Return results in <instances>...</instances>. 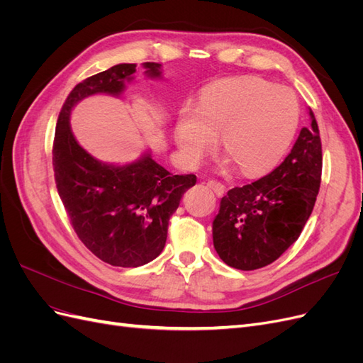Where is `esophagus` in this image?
<instances>
[{
	"label": "esophagus",
	"mask_w": 363,
	"mask_h": 363,
	"mask_svg": "<svg viewBox=\"0 0 363 363\" xmlns=\"http://www.w3.org/2000/svg\"><path fill=\"white\" fill-rule=\"evenodd\" d=\"M207 186H208V188H211V189H212L218 196H223V195L225 194V186H224L223 183L216 182V180L207 182Z\"/></svg>",
	"instance_id": "1"
}]
</instances>
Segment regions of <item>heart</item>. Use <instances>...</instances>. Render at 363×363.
<instances>
[{
  "label": "heart",
  "instance_id": "obj_1",
  "mask_svg": "<svg viewBox=\"0 0 363 363\" xmlns=\"http://www.w3.org/2000/svg\"><path fill=\"white\" fill-rule=\"evenodd\" d=\"M300 104L283 86L256 79L223 80L207 86L196 108H184L174 128L180 155L196 163L215 145L221 147L245 175L272 169L295 136Z\"/></svg>",
  "mask_w": 363,
  "mask_h": 363
}]
</instances>
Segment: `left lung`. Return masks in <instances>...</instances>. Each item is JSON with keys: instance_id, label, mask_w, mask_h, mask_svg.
Masks as SVG:
<instances>
[{"instance_id": "obj_1", "label": "left lung", "mask_w": 363, "mask_h": 363, "mask_svg": "<svg viewBox=\"0 0 363 363\" xmlns=\"http://www.w3.org/2000/svg\"><path fill=\"white\" fill-rule=\"evenodd\" d=\"M311 119L280 167L221 199L212 236L218 256L228 267L263 268L298 239L321 184V139L312 111Z\"/></svg>"}]
</instances>
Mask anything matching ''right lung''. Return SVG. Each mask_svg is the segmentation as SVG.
<instances>
[{
    "label": "right lung",
    "mask_w": 363,
    "mask_h": 363,
    "mask_svg": "<svg viewBox=\"0 0 363 363\" xmlns=\"http://www.w3.org/2000/svg\"><path fill=\"white\" fill-rule=\"evenodd\" d=\"M148 79H162V65L142 63ZM136 65L119 63L77 84L56 127L52 167L57 191L77 236L103 262L136 268L155 260L164 247L168 223L194 174L172 175L147 150L130 163H106L89 155L71 130L72 108L87 96H121L135 80Z\"/></svg>",
    "instance_id": "obj_1"
}]
</instances>
